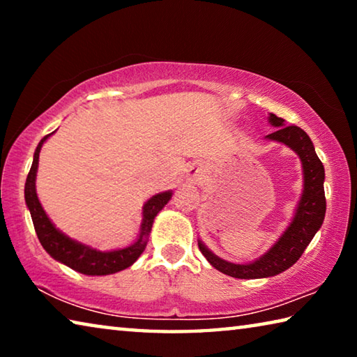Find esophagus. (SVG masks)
Masks as SVG:
<instances>
[{"instance_id":"34e87169","label":"esophagus","mask_w":357,"mask_h":357,"mask_svg":"<svg viewBox=\"0 0 357 357\" xmlns=\"http://www.w3.org/2000/svg\"><path fill=\"white\" fill-rule=\"evenodd\" d=\"M202 176H203V172L200 170V168H190L189 170V178L190 179H202Z\"/></svg>"}]
</instances>
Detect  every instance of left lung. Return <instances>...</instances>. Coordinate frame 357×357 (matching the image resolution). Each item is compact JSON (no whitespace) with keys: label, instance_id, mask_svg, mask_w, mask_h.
<instances>
[{"label":"left lung","instance_id":"8db88e82","mask_svg":"<svg viewBox=\"0 0 357 357\" xmlns=\"http://www.w3.org/2000/svg\"><path fill=\"white\" fill-rule=\"evenodd\" d=\"M269 124L277 128L264 138L293 149L302 165V192L296 204L291 222L288 223L279 239L261 257L249 263H231L214 252L198 238L200 252L217 271L234 279H266L283 273L298 261L323 225L326 214L324 197V167L318 159L310 137L298 126H285V119L269 113Z\"/></svg>","mask_w":357,"mask_h":357}]
</instances>
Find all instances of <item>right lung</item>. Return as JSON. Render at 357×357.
Segmentation results:
<instances>
[{"label":"right lung","instance_id":"add662e5","mask_svg":"<svg viewBox=\"0 0 357 357\" xmlns=\"http://www.w3.org/2000/svg\"><path fill=\"white\" fill-rule=\"evenodd\" d=\"M53 134L55 132L45 135L39 142L33 155L31 170H29L25 183V203L29 209V214H31L36 234H38L42 247L53 259L69 266L70 269L84 275H110L129 268V266L137 261L143 250L146 249L148 238L155 215L172 200L173 190L155 193L143 204L140 231H138V236L134 243L124 247V249L99 250L74 238H69L68 234L56 228L55 223L50 220V217L47 215L39 202L38 192H36V176H38L40 148Z\"/></svg>","mask_w":357,"mask_h":357}]
</instances>
